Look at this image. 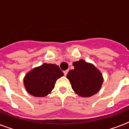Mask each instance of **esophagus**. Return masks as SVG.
Instances as JSON below:
<instances>
[{
    "instance_id": "34e87169",
    "label": "esophagus",
    "mask_w": 129,
    "mask_h": 129,
    "mask_svg": "<svg viewBox=\"0 0 129 129\" xmlns=\"http://www.w3.org/2000/svg\"><path fill=\"white\" fill-rule=\"evenodd\" d=\"M68 70H66L63 72V74H64L65 76H66V75L68 74Z\"/></svg>"
}]
</instances>
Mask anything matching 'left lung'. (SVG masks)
Masks as SVG:
<instances>
[{
    "mask_svg": "<svg viewBox=\"0 0 129 129\" xmlns=\"http://www.w3.org/2000/svg\"><path fill=\"white\" fill-rule=\"evenodd\" d=\"M74 69L67 75L72 89L82 97H90L98 92L103 82L101 73L84 60L73 63Z\"/></svg>",
    "mask_w": 129,
    "mask_h": 129,
    "instance_id": "left-lung-1",
    "label": "left lung"
}]
</instances>
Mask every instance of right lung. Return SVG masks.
<instances>
[{
	"label": "right lung",
	"mask_w": 129,
	"mask_h": 129,
	"mask_svg": "<svg viewBox=\"0 0 129 129\" xmlns=\"http://www.w3.org/2000/svg\"><path fill=\"white\" fill-rule=\"evenodd\" d=\"M63 76L58 66L44 63L29 72L24 78V84L29 94L37 97L47 96L54 88L55 83Z\"/></svg>",
	"instance_id": "right-lung-1"
}]
</instances>
